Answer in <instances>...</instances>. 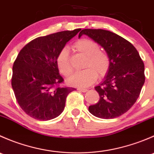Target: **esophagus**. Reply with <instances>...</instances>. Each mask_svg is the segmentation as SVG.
<instances>
[{
  "label": "esophagus",
  "mask_w": 154,
  "mask_h": 154,
  "mask_svg": "<svg viewBox=\"0 0 154 154\" xmlns=\"http://www.w3.org/2000/svg\"><path fill=\"white\" fill-rule=\"evenodd\" d=\"M77 90L82 91V92H86V91H88V89H87V88H77Z\"/></svg>",
  "instance_id": "1"
}]
</instances>
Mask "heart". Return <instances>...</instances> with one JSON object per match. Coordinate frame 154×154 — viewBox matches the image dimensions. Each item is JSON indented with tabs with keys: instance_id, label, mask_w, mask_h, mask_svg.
<instances>
[{
	"instance_id": "b5f03b06",
	"label": "heart",
	"mask_w": 154,
	"mask_h": 154,
	"mask_svg": "<svg viewBox=\"0 0 154 154\" xmlns=\"http://www.w3.org/2000/svg\"><path fill=\"white\" fill-rule=\"evenodd\" d=\"M74 48L86 57L83 67L86 69L74 73L68 79L70 85L76 87H86L94 83L97 77L102 78L108 73L110 60L108 54L100 51L96 42L88 38H82L76 42ZM57 66L59 71L66 77L72 72L67 48H63L57 57Z\"/></svg>"
}]
</instances>
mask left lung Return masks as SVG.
<instances>
[{
  "mask_svg": "<svg viewBox=\"0 0 154 154\" xmlns=\"http://www.w3.org/2000/svg\"><path fill=\"white\" fill-rule=\"evenodd\" d=\"M88 35L106 51L110 67L104 80L95 90L100 99L88 111L100 119H115L128 111L136 103L144 83V65L136 48L125 38L101 29H84Z\"/></svg>",
  "mask_w": 154,
  "mask_h": 154,
  "instance_id": "left-lung-1",
  "label": "left lung"
}]
</instances>
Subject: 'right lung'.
<instances>
[{
  "instance_id": "add662e5",
  "label": "right lung",
  "mask_w": 154,
  "mask_h": 154,
  "mask_svg": "<svg viewBox=\"0 0 154 154\" xmlns=\"http://www.w3.org/2000/svg\"><path fill=\"white\" fill-rule=\"evenodd\" d=\"M81 29L62 31L29 42L12 66V87L20 107L40 121L55 119L63 112L68 94L75 88L61 87L57 57Z\"/></svg>"
}]
</instances>
